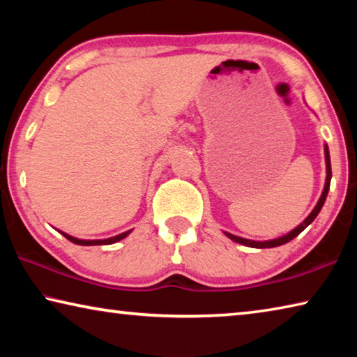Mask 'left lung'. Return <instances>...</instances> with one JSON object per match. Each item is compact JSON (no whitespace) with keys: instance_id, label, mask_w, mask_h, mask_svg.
<instances>
[{"instance_id":"1","label":"left lung","mask_w":357,"mask_h":357,"mask_svg":"<svg viewBox=\"0 0 357 357\" xmlns=\"http://www.w3.org/2000/svg\"><path fill=\"white\" fill-rule=\"evenodd\" d=\"M324 160H326V183H324V189H323V192H321V197H319L317 206L313 208L312 213L305 217L304 222L299 223V225L296 227V228H293L291 231H288L287 234H283V236H280V238L269 239V241L245 239V238L236 236V234H231V233H228V231H223V233H225V236L229 238L231 241H234V243L243 244V245H247V247H253V249H271V247H279V245L287 244V243H289V241H291V239H294L301 231H304V229H305L307 227H309L313 220L317 219V215L319 214V211H321L323 204H324V202H326V197H328L329 185H331V178H332V172H331L329 148H328V144H326V143H324Z\"/></svg>"}]
</instances>
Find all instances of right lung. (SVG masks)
Masks as SVG:
<instances>
[{
	"label": "right lung",
	"instance_id": "obj_1",
	"mask_svg": "<svg viewBox=\"0 0 357 357\" xmlns=\"http://www.w3.org/2000/svg\"><path fill=\"white\" fill-rule=\"evenodd\" d=\"M58 231H59V229H58ZM59 233H61L66 239H69L70 243L78 244V245H108V244L118 243V241L124 239L126 236H129V234L132 233V229H128V231L116 234V236H113V238H107V239H78V238L70 236V234L64 233V231H59Z\"/></svg>",
	"mask_w": 357,
	"mask_h": 357
}]
</instances>
